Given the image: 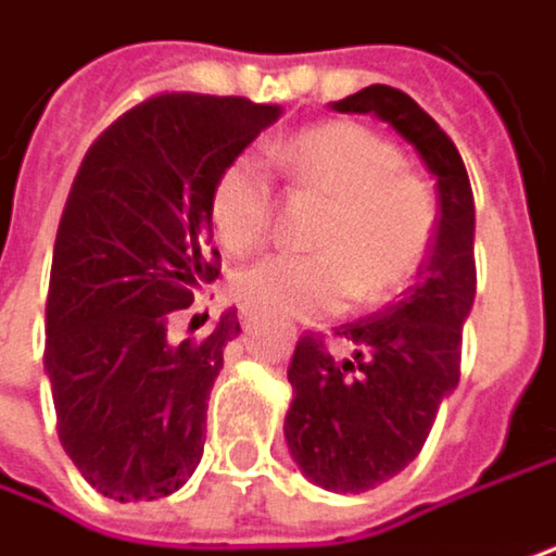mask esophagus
<instances>
[{
	"instance_id": "esophagus-1",
	"label": "esophagus",
	"mask_w": 556,
	"mask_h": 556,
	"mask_svg": "<svg viewBox=\"0 0 556 556\" xmlns=\"http://www.w3.org/2000/svg\"><path fill=\"white\" fill-rule=\"evenodd\" d=\"M238 315H241V325H251V321H254V312H251L248 305H241V312H238Z\"/></svg>"
}]
</instances>
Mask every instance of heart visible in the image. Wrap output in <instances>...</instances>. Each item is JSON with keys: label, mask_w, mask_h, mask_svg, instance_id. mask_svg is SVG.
Here are the masks:
<instances>
[{"label": "heart", "mask_w": 556, "mask_h": 556, "mask_svg": "<svg viewBox=\"0 0 556 556\" xmlns=\"http://www.w3.org/2000/svg\"><path fill=\"white\" fill-rule=\"evenodd\" d=\"M295 187L328 200L308 254H270L231 279L235 299L270 315L321 318L353 299L379 305L424 267L435 231V200L424 177L401 168V152L356 124L302 129L274 149ZM274 216V177L257 152L219 172L210 219L231 254L254 251Z\"/></svg>", "instance_id": "obj_1"}]
</instances>
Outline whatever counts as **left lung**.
<instances>
[{
  "instance_id": "left-lung-1",
  "label": "left lung",
  "mask_w": 556,
  "mask_h": 556,
  "mask_svg": "<svg viewBox=\"0 0 556 556\" xmlns=\"http://www.w3.org/2000/svg\"><path fill=\"white\" fill-rule=\"evenodd\" d=\"M372 114L407 139L435 177L439 219L429 257L401 302L333 330L353 346L337 359L305 333L289 363L286 445L299 471L333 493H363L401 475L424 448L458 384L462 328L475 305V193L455 142L404 91L369 85L330 104Z\"/></svg>"
}]
</instances>
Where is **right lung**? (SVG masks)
I'll return each instance as SVG.
<instances>
[{
	"mask_svg": "<svg viewBox=\"0 0 556 556\" xmlns=\"http://www.w3.org/2000/svg\"><path fill=\"white\" fill-rule=\"evenodd\" d=\"M279 114L248 98L155 94L81 159L53 248L43 369L66 455L111 500L168 496L203 458L206 401L241 325L228 308L203 340L172 328L219 277L216 177Z\"/></svg>",
	"mask_w": 556,
	"mask_h": 556,
	"instance_id": "right-lung-1",
	"label": "right lung"
}]
</instances>
